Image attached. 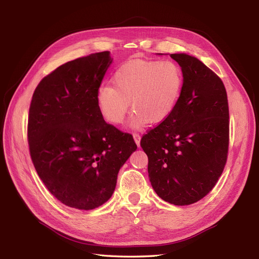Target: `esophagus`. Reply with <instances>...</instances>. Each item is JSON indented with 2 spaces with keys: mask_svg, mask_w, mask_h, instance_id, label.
<instances>
[{
  "mask_svg": "<svg viewBox=\"0 0 259 259\" xmlns=\"http://www.w3.org/2000/svg\"><path fill=\"white\" fill-rule=\"evenodd\" d=\"M133 137H134V140H135L136 145L139 147L140 146V138H142V137H140L139 134H136V133H135V134H133Z\"/></svg>",
  "mask_w": 259,
  "mask_h": 259,
  "instance_id": "obj_1",
  "label": "esophagus"
}]
</instances>
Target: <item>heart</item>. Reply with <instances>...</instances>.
Returning a JSON list of instances; mask_svg holds the SVG:
<instances>
[{
	"mask_svg": "<svg viewBox=\"0 0 259 259\" xmlns=\"http://www.w3.org/2000/svg\"><path fill=\"white\" fill-rule=\"evenodd\" d=\"M113 85L97 91L100 112L113 124H121L131 107V125L140 128L148 122L158 124L174 111L182 93V69L171 60L134 59L125 62L113 75Z\"/></svg>",
	"mask_w": 259,
	"mask_h": 259,
	"instance_id": "1",
	"label": "heart"
}]
</instances>
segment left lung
Masks as SVG:
<instances>
[{
  "instance_id": "1",
  "label": "left lung",
  "mask_w": 259,
  "mask_h": 259,
  "mask_svg": "<svg viewBox=\"0 0 259 259\" xmlns=\"http://www.w3.org/2000/svg\"><path fill=\"white\" fill-rule=\"evenodd\" d=\"M170 57L182 67V93L174 111L143 136L140 146L155 193L183 206L204 198L223 173L229 108L223 81L201 60L185 53Z\"/></svg>"
}]
</instances>
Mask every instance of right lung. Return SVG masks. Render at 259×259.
I'll list each match as a JSON object with an SVG mask.
<instances>
[{"instance_id": "add662e5", "label": "right lung", "mask_w": 259, "mask_h": 259, "mask_svg": "<svg viewBox=\"0 0 259 259\" xmlns=\"http://www.w3.org/2000/svg\"><path fill=\"white\" fill-rule=\"evenodd\" d=\"M112 60L110 52H101L66 62L38 83L31 100V159L49 191L69 207L90 210L106 203L137 149L131 134L104 120L97 105Z\"/></svg>"}]
</instances>
